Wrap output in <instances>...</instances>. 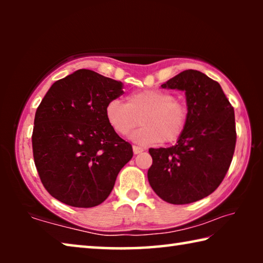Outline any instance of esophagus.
Returning <instances> with one entry per match:
<instances>
[{
  "mask_svg": "<svg viewBox=\"0 0 263 263\" xmlns=\"http://www.w3.org/2000/svg\"><path fill=\"white\" fill-rule=\"evenodd\" d=\"M133 153L135 154H140L141 152H144V148L139 147V146H133Z\"/></svg>",
  "mask_w": 263,
  "mask_h": 263,
  "instance_id": "34e87169",
  "label": "esophagus"
}]
</instances>
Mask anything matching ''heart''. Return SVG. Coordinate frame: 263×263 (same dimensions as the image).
I'll return each mask as SVG.
<instances>
[{"label":"heart","instance_id":"1","mask_svg":"<svg viewBox=\"0 0 263 263\" xmlns=\"http://www.w3.org/2000/svg\"><path fill=\"white\" fill-rule=\"evenodd\" d=\"M104 116L111 128L121 136L131 132L141 118L144 126L133 133L131 139L146 146L179 139L188 122V108L171 92L146 89L128 95L126 103L117 99L109 101Z\"/></svg>","mask_w":263,"mask_h":263}]
</instances>
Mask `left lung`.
<instances>
[{
    "mask_svg": "<svg viewBox=\"0 0 263 263\" xmlns=\"http://www.w3.org/2000/svg\"><path fill=\"white\" fill-rule=\"evenodd\" d=\"M161 87L184 91L188 122L174 146L149 148L148 182L168 203L197 202L219 186L232 161L237 140L233 106L220 84L198 70H184Z\"/></svg>",
    "mask_w": 263,
    "mask_h": 263,
    "instance_id": "obj_1",
    "label": "left lung"
}]
</instances>
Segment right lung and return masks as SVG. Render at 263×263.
I'll list each match as a JSON object with an SVG mask.
<instances>
[{"instance_id":"add662e5","label":"right lung","mask_w":263,"mask_h":263,"mask_svg":"<svg viewBox=\"0 0 263 263\" xmlns=\"http://www.w3.org/2000/svg\"><path fill=\"white\" fill-rule=\"evenodd\" d=\"M122 82L79 69L48 89L34 116L32 149L43 185L75 208L104 202L132 146L108 124L104 108L123 94Z\"/></svg>"}]
</instances>
